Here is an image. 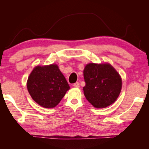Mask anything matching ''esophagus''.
<instances>
[{"label":"esophagus","instance_id":"34e87169","mask_svg":"<svg viewBox=\"0 0 149 149\" xmlns=\"http://www.w3.org/2000/svg\"><path fill=\"white\" fill-rule=\"evenodd\" d=\"M73 86L75 87H79V82L75 83V84H73Z\"/></svg>","mask_w":149,"mask_h":149}]
</instances>
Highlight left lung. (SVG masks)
<instances>
[{"label": "left lung", "mask_w": 149, "mask_h": 149, "mask_svg": "<svg viewBox=\"0 0 149 149\" xmlns=\"http://www.w3.org/2000/svg\"><path fill=\"white\" fill-rule=\"evenodd\" d=\"M84 93L93 107L103 108L113 104L121 92L122 78L110 64L89 63L84 70Z\"/></svg>", "instance_id": "obj_1"}]
</instances>
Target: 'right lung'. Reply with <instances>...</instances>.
<instances>
[{
  "mask_svg": "<svg viewBox=\"0 0 149 149\" xmlns=\"http://www.w3.org/2000/svg\"><path fill=\"white\" fill-rule=\"evenodd\" d=\"M27 87L34 101L47 108L56 107L70 89L56 64L35 67L27 79Z\"/></svg>",
  "mask_w": 149,
  "mask_h": 149,
  "instance_id": "obj_1",
  "label": "right lung"
}]
</instances>
